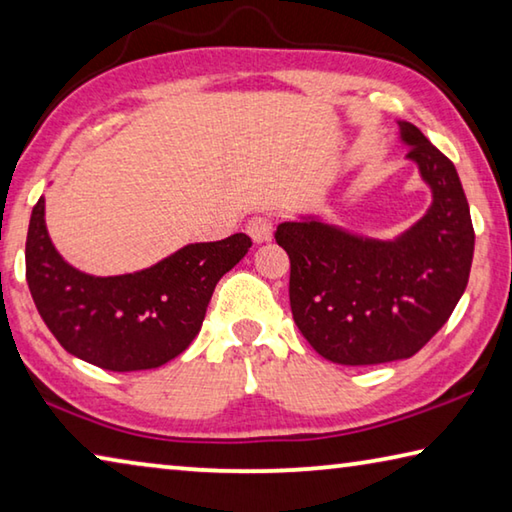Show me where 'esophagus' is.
Wrapping results in <instances>:
<instances>
[{
  "instance_id": "obj_1",
  "label": "esophagus",
  "mask_w": 512,
  "mask_h": 512,
  "mask_svg": "<svg viewBox=\"0 0 512 512\" xmlns=\"http://www.w3.org/2000/svg\"><path fill=\"white\" fill-rule=\"evenodd\" d=\"M248 234L255 243L271 241L273 237V221L269 216H255L248 221Z\"/></svg>"
}]
</instances>
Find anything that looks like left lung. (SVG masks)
I'll return each instance as SVG.
<instances>
[{"label":"left lung","instance_id":"8db88e82","mask_svg":"<svg viewBox=\"0 0 512 512\" xmlns=\"http://www.w3.org/2000/svg\"><path fill=\"white\" fill-rule=\"evenodd\" d=\"M399 127L433 191L408 232L380 241L316 218L275 230L291 262L298 330L316 353L348 367L412 358L449 321L472 269L474 227L456 166L415 125Z\"/></svg>","mask_w":512,"mask_h":512}]
</instances>
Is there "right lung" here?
Returning <instances> with one entry per match:
<instances>
[{
  "label": "right lung",
  "mask_w": 512,
  "mask_h": 512,
  "mask_svg": "<svg viewBox=\"0 0 512 512\" xmlns=\"http://www.w3.org/2000/svg\"><path fill=\"white\" fill-rule=\"evenodd\" d=\"M253 241L189 243L150 269L95 278L56 253L45 225V198L27 232L31 298L68 353L107 371L157 369L177 358L200 332L216 282L237 266Z\"/></svg>",
  "instance_id": "add662e5"
}]
</instances>
